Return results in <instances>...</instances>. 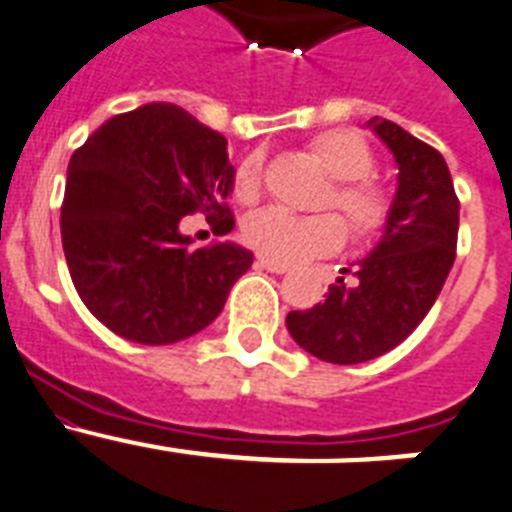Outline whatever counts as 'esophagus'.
<instances>
[{
	"label": "esophagus",
	"instance_id": "1",
	"mask_svg": "<svg viewBox=\"0 0 512 512\" xmlns=\"http://www.w3.org/2000/svg\"><path fill=\"white\" fill-rule=\"evenodd\" d=\"M257 265H260V268H265V270H270V273H275V275H283L288 270V265H283V262H273V260H268V257H262V255H257Z\"/></svg>",
	"mask_w": 512,
	"mask_h": 512
}]
</instances>
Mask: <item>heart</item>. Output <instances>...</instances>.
Here are the masks:
<instances>
[{"label":"heart","mask_w":512,"mask_h":512,"mask_svg":"<svg viewBox=\"0 0 512 512\" xmlns=\"http://www.w3.org/2000/svg\"><path fill=\"white\" fill-rule=\"evenodd\" d=\"M311 154L330 172L332 188L322 208H335L346 221L355 242H368L389 224L391 198L371 172L376 154L358 131L332 128L311 139ZM262 185V159L250 154L234 175V198L255 203ZM244 242L273 262L293 265L311 257L330 255L345 242V227L335 213L296 216L283 208H262L244 221Z\"/></svg>","instance_id":"obj_1"}]
</instances>
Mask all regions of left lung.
<instances>
[{"label": "left lung", "instance_id": "8db88e82", "mask_svg": "<svg viewBox=\"0 0 512 512\" xmlns=\"http://www.w3.org/2000/svg\"><path fill=\"white\" fill-rule=\"evenodd\" d=\"M368 126L399 164L384 237L353 281L337 278L324 304L286 317L306 353L337 366L373 361L415 332L446 283L459 239V198L441 151L386 118Z\"/></svg>", "mask_w": 512, "mask_h": 512}]
</instances>
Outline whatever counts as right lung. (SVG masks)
Returning <instances> with one entry per match:
<instances>
[{"label":"right lung","mask_w":512,"mask_h":512,"mask_svg":"<svg viewBox=\"0 0 512 512\" xmlns=\"http://www.w3.org/2000/svg\"><path fill=\"white\" fill-rule=\"evenodd\" d=\"M234 185L226 139L170 102L102 123L69 162L61 242L84 306L115 335L170 345L219 317L252 252L190 250L177 224L201 211L229 234Z\"/></svg>","instance_id":"obj_1"}]
</instances>
